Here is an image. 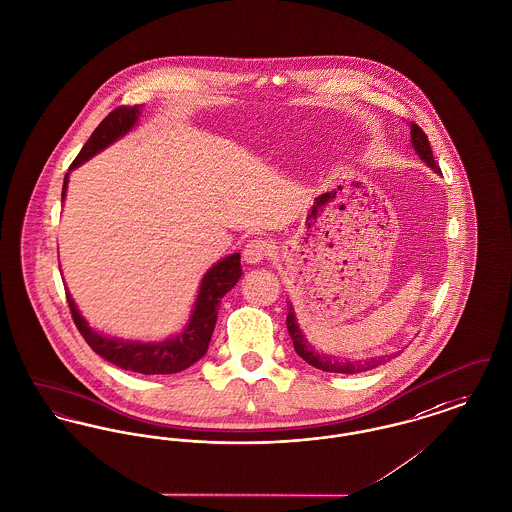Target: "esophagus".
<instances>
[{"label": "esophagus", "instance_id": "1", "mask_svg": "<svg viewBox=\"0 0 512 512\" xmlns=\"http://www.w3.org/2000/svg\"><path fill=\"white\" fill-rule=\"evenodd\" d=\"M271 253V243L263 238H255L249 241L243 249V261L249 265H257L261 263L267 255Z\"/></svg>", "mask_w": 512, "mask_h": 512}]
</instances>
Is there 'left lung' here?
Here are the masks:
<instances>
[{
  "label": "left lung",
  "mask_w": 512,
  "mask_h": 512,
  "mask_svg": "<svg viewBox=\"0 0 512 512\" xmlns=\"http://www.w3.org/2000/svg\"><path fill=\"white\" fill-rule=\"evenodd\" d=\"M410 135H412V147L414 151L418 152L421 160L433 170V172H441L435 158H433V152H431V145H429V139L427 135L420 129V125L416 123H410ZM286 327L288 332L292 336V342H294V350L296 354L300 356L301 360L307 361L309 365L321 369V371H327V373H361V371H369V369H375L383 363L391 360V356H379V358H371V360H338L334 356H327V354H319L315 352V348L307 342L305 334L301 332L300 325H298V319H296V313H294V307L290 303V311H288V317H286ZM394 358V354H392Z\"/></svg>",
  "instance_id": "8db88e82"
}]
</instances>
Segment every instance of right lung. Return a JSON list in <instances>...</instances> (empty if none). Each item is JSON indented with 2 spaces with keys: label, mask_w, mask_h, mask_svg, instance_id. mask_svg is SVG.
<instances>
[{
  "label": "right lung",
  "mask_w": 512,
  "mask_h": 512,
  "mask_svg": "<svg viewBox=\"0 0 512 512\" xmlns=\"http://www.w3.org/2000/svg\"><path fill=\"white\" fill-rule=\"evenodd\" d=\"M141 108L143 104H135V106H121L114 112H110L92 131L89 141L73 160L69 172L79 168L87 160H91L92 156H96L98 152L108 149L116 141H120L121 137H125L137 125ZM69 172L65 174V180H63L61 203L65 201ZM240 278V253H232L216 261L201 280L199 294L193 303L187 325L178 334L168 336L164 340H154V342L123 340L118 336H108L104 332L92 329L87 319L77 309V303L71 298L67 286H65V294H67V303L77 329L100 358L133 373L170 375L191 367L195 361L201 360L207 354L212 331L216 325V317H218L220 300L238 284Z\"/></svg>",
  "instance_id": "obj_1"
}]
</instances>
